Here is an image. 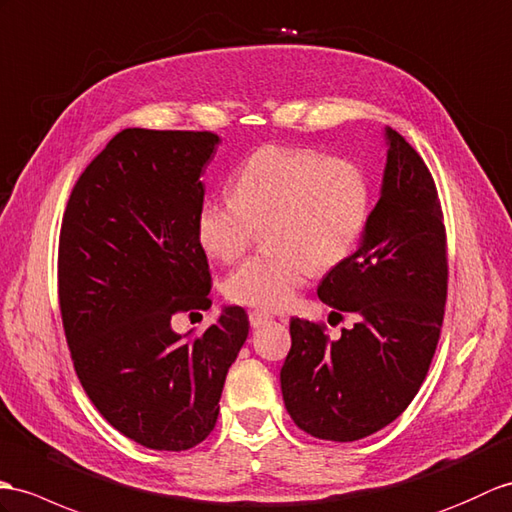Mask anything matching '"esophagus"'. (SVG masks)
<instances>
[{
	"instance_id": "1",
	"label": "esophagus",
	"mask_w": 512,
	"mask_h": 512,
	"mask_svg": "<svg viewBox=\"0 0 512 512\" xmlns=\"http://www.w3.org/2000/svg\"><path fill=\"white\" fill-rule=\"evenodd\" d=\"M248 320H251V327H253V329H259V327H264L266 323H270L272 316H270V314H266V312H259V310H255V312L248 314Z\"/></svg>"
}]
</instances>
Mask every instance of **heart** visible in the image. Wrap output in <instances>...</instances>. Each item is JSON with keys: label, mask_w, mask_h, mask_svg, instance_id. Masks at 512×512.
<instances>
[{"label": "heart", "mask_w": 512, "mask_h": 512, "mask_svg": "<svg viewBox=\"0 0 512 512\" xmlns=\"http://www.w3.org/2000/svg\"><path fill=\"white\" fill-rule=\"evenodd\" d=\"M371 216L366 174L349 159L314 148L264 146L237 170L231 198L200 207L196 237L211 259H240L257 227L270 248L227 279L229 299L259 310H285L312 270L347 259Z\"/></svg>", "instance_id": "b5f03b06"}]
</instances>
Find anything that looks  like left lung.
Returning a JSON list of instances; mask_svg holds the SVG:
<instances>
[{"label":"left lung","instance_id":"obj_1","mask_svg":"<svg viewBox=\"0 0 512 512\" xmlns=\"http://www.w3.org/2000/svg\"><path fill=\"white\" fill-rule=\"evenodd\" d=\"M386 141L382 196L362 244L318 285L320 301L358 323L329 340L325 325L290 320L283 403L303 432L323 441H360L395 421L441 338L449 275L441 200L419 152L392 128Z\"/></svg>","mask_w":512,"mask_h":512}]
</instances>
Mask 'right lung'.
I'll return each mask as SVG.
<instances>
[{"instance_id": "obj_1", "label": "right lung", "mask_w": 512, "mask_h": 512, "mask_svg": "<svg viewBox=\"0 0 512 512\" xmlns=\"http://www.w3.org/2000/svg\"><path fill=\"white\" fill-rule=\"evenodd\" d=\"M218 144L209 130H122L71 189L58 240V303L80 384L117 432L159 451L211 434L248 336L237 305L196 338L172 329L174 314L211 307L196 218Z\"/></svg>"}]
</instances>
